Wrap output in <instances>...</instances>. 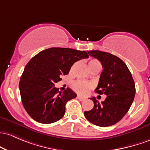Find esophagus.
I'll return each instance as SVG.
<instances>
[{"label": "esophagus", "mask_w": 150, "mask_h": 150, "mask_svg": "<svg viewBox=\"0 0 150 150\" xmlns=\"http://www.w3.org/2000/svg\"><path fill=\"white\" fill-rule=\"evenodd\" d=\"M77 98H78L79 100H80L81 101H83V100H85V99H86L85 98L81 96H77Z\"/></svg>", "instance_id": "esophagus-1"}]
</instances>
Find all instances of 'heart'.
Listing matches in <instances>:
<instances>
[{
    "label": "heart",
    "instance_id": "1",
    "mask_svg": "<svg viewBox=\"0 0 150 150\" xmlns=\"http://www.w3.org/2000/svg\"><path fill=\"white\" fill-rule=\"evenodd\" d=\"M88 67L90 70H92L93 69L97 68V67H100V62L97 59H91L88 62ZM93 87V85L91 83H87V82L82 81H77L73 85V88L77 93L81 94H86L88 92L90 88Z\"/></svg>",
    "mask_w": 150,
    "mask_h": 150
}]
</instances>
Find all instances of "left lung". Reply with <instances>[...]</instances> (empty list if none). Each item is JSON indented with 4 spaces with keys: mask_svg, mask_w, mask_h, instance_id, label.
<instances>
[{
    "mask_svg": "<svg viewBox=\"0 0 150 150\" xmlns=\"http://www.w3.org/2000/svg\"><path fill=\"white\" fill-rule=\"evenodd\" d=\"M89 56L101 63L103 70L96 92L105 94L106 98L99 103L95 97L93 109L84 112L89 122L100 127L115 125L125 116L133 102L135 85L130 71L119 57L98 50L88 51Z\"/></svg>",
    "mask_w": 150,
    "mask_h": 150,
    "instance_id": "1",
    "label": "left lung"
}]
</instances>
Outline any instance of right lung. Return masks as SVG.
Masks as SVG:
<instances>
[{"label": "right lung", "instance_id": "obj_1", "mask_svg": "<svg viewBox=\"0 0 150 150\" xmlns=\"http://www.w3.org/2000/svg\"><path fill=\"white\" fill-rule=\"evenodd\" d=\"M88 58L85 51L52 47L39 52L25 67L19 83L22 103L33 120L50 124L60 120L65 105L76 94L67 88L59 91L54 84L68 74L76 62Z\"/></svg>", "mask_w": 150, "mask_h": 150}]
</instances>
